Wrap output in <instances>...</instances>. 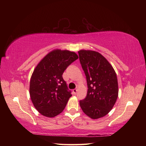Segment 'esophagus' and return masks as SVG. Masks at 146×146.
<instances>
[{"instance_id":"34e87169","label":"esophagus","mask_w":146,"mask_h":146,"mask_svg":"<svg viewBox=\"0 0 146 146\" xmlns=\"http://www.w3.org/2000/svg\"><path fill=\"white\" fill-rule=\"evenodd\" d=\"M73 92L74 94H76V93H77V89H76V88L73 89Z\"/></svg>"}]
</instances>
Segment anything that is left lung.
<instances>
[{"label":"left lung","mask_w":146,"mask_h":146,"mask_svg":"<svg viewBox=\"0 0 146 146\" xmlns=\"http://www.w3.org/2000/svg\"><path fill=\"white\" fill-rule=\"evenodd\" d=\"M78 54L88 85L87 94L80 101V105L86 115L93 119H99L111 110L118 97L115 71L98 52L80 50Z\"/></svg>","instance_id":"1"}]
</instances>
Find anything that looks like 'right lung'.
<instances>
[{
    "label": "right lung",
    "instance_id": "obj_1",
    "mask_svg": "<svg viewBox=\"0 0 146 146\" xmlns=\"http://www.w3.org/2000/svg\"><path fill=\"white\" fill-rule=\"evenodd\" d=\"M78 58L75 52L56 49L37 65L31 78L29 94L34 106L42 115L54 117L64 109L72 95L62 75Z\"/></svg>",
    "mask_w": 146,
    "mask_h": 146
}]
</instances>
